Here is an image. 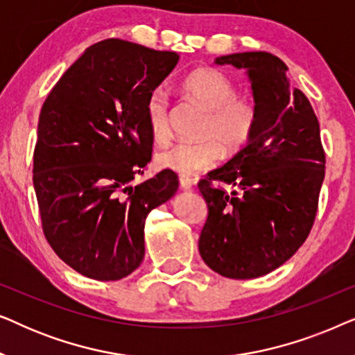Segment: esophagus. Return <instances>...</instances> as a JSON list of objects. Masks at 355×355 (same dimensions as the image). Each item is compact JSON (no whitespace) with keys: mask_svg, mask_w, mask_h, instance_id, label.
<instances>
[{"mask_svg":"<svg viewBox=\"0 0 355 355\" xmlns=\"http://www.w3.org/2000/svg\"><path fill=\"white\" fill-rule=\"evenodd\" d=\"M179 186H181V189H191L193 186V181L187 176H179Z\"/></svg>","mask_w":355,"mask_h":355,"instance_id":"esophagus-1","label":"esophagus"}]
</instances>
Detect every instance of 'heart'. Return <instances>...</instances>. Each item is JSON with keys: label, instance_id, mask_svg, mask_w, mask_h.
<instances>
[{"label": "heart", "instance_id": "1", "mask_svg": "<svg viewBox=\"0 0 355 355\" xmlns=\"http://www.w3.org/2000/svg\"><path fill=\"white\" fill-rule=\"evenodd\" d=\"M189 98L207 111L200 129V142H178L155 157L158 168L179 174H196L216 164L223 150L237 152L249 142L254 132L259 108L250 96H237L230 77L211 67L192 71L181 82ZM145 123L157 144L169 139V101L166 92L155 89L145 101Z\"/></svg>", "mask_w": 355, "mask_h": 355}]
</instances>
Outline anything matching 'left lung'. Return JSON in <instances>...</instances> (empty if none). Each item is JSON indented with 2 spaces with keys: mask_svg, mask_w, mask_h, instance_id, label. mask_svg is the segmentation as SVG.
Segmentation results:
<instances>
[{
  "mask_svg": "<svg viewBox=\"0 0 355 355\" xmlns=\"http://www.w3.org/2000/svg\"><path fill=\"white\" fill-rule=\"evenodd\" d=\"M215 64L247 71L259 118L245 147L198 182L208 207L198 252L221 276L259 278L288 261L312 230L324 179L320 124L278 56L234 53Z\"/></svg>",
  "mask_w": 355,
  "mask_h": 355,
  "instance_id": "1",
  "label": "left lung"
}]
</instances>
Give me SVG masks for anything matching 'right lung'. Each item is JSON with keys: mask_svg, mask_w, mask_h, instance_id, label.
<instances>
[{"mask_svg": "<svg viewBox=\"0 0 355 355\" xmlns=\"http://www.w3.org/2000/svg\"><path fill=\"white\" fill-rule=\"evenodd\" d=\"M178 61L110 38L87 48L42 106L33 187L43 232L87 278L118 281L139 268L145 220L178 191L171 169L130 186L152 158L145 101Z\"/></svg>", "mask_w": 355, "mask_h": 355, "instance_id": "obj_1", "label": "right lung"}]
</instances>
